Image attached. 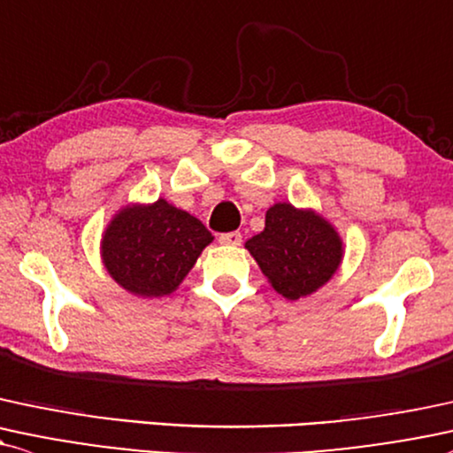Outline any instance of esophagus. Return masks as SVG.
I'll return each mask as SVG.
<instances>
[{
  "label": "esophagus",
  "mask_w": 453,
  "mask_h": 453,
  "mask_svg": "<svg viewBox=\"0 0 453 453\" xmlns=\"http://www.w3.org/2000/svg\"><path fill=\"white\" fill-rule=\"evenodd\" d=\"M219 242L227 244V247H238V244L242 242V236L241 232H227V234H221Z\"/></svg>",
  "instance_id": "34e87169"
}]
</instances>
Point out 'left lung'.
Returning <instances> with one entry per match:
<instances>
[{"mask_svg":"<svg viewBox=\"0 0 453 453\" xmlns=\"http://www.w3.org/2000/svg\"><path fill=\"white\" fill-rule=\"evenodd\" d=\"M244 249L257 261L272 288L291 302L326 285L344 257V242L323 215L288 203L270 206L264 232L249 238Z\"/></svg>","mask_w":453,"mask_h":453,"instance_id":"obj_1","label":"left lung"}]
</instances>
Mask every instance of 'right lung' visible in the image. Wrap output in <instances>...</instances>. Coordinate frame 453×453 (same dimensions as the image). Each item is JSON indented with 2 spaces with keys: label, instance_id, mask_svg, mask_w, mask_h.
<instances>
[{
  "label": "right lung",
  "instance_id": "obj_1",
  "mask_svg": "<svg viewBox=\"0 0 453 453\" xmlns=\"http://www.w3.org/2000/svg\"><path fill=\"white\" fill-rule=\"evenodd\" d=\"M212 234L188 211L157 198L127 204L101 238V259L119 287L139 297H165L181 285Z\"/></svg>",
  "mask_w": 453,
  "mask_h": 453
}]
</instances>
